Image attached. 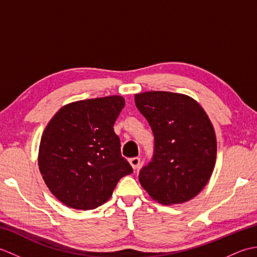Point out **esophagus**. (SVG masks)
Returning a JSON list of instances; mask_svg holds the SVG:
<instances>
[{
	"label": "esophagus",
	"instance_id": "34e87169",
	"mask_svg": "<svg viewBox=\"0 0 257 257\" xmlns=\"http://www.w3.org/2000/svg\"><path fill=\"white\" fill-rule=\"evenodd\" d=\"M129 162H130V165H132V167L134 168V170H137L140 166V158H138V157L132 158V159H129Z\"/></svg>",
	"mask_w": 257,
	"mask_h": 257
}]
</instances>
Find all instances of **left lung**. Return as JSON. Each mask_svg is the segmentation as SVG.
<instances>
[{
  "label": "left lung",
  "mask_w": 257,
  "mask_h": 257,
  "mask_svg": "<svg viewBox=\"0 0 257 257\" xmlns=\"http://www.w3.org/2000/svg\"><path fill=\"white\" fill-rule=\"evenodd\" d=\"M155 136L154 156L139 172L152 199L165 205L198 195L211 178L216 138L209 117L193 98L170 91L135 95Z\"/></svg>",
  "instance_id": "left-lung-1"
}]
</instances>
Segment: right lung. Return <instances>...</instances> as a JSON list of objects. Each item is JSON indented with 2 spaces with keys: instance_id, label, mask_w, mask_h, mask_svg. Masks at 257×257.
Listing matches in <instances>:
<instances>
[{
  "instance_id": "right-lung-1",
  "label": "right lung",
  "mask_w": 257,
  "mask_h": 257,
  "mask_svg": "<svg viewBox=\"0 0 257 257\" xmlns=\"http://www.w3.org/2000/svg\"><path fill=\"white\" fill-rule=\"evenodd\" d=\"M123 106L121 96L75 101L59 109L46 125L38 167L47 188L65 205L96 209L109 200L119 180L133 172L113 132Z\"/></svg>"
}]
</instances>
